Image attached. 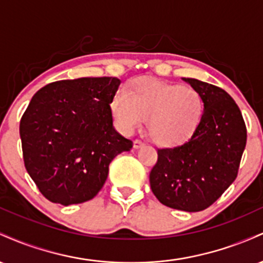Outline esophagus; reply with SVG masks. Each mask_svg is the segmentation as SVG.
Instances as JSON below:
<instances>
[{
	"mask_svg": "<svg viewBox=\"0 0 263 263\" xmlns=\"http://www.w3.org/2000/svg\"><path fill=\"white\" fill-rule=\"evenodd\" d=\"M143 142L142 141H140V140H135L134 141V148L135 149H138V148H141V147H143Z\"/></svg>",
	"mask_w": 263,
	"mask_h": 263,
	"instance_id": "34e87169",
	"label": "esophagus"
}]
</instances>
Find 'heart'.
<instances>
[{"mask_svg":"<svg viewBox=\"0 0 263 263\" xmlns=\"http://www.w3.org/2000/svg\"><path fill=\"white\" fill-rule=\"evenodd\" d=\"M110 111L116 128L134 134L147 119V131L155 143L173 147L189 140L200 125L204 104L190 86L141 78L111 99Z\"/></svg>","mask_w":263,"mask_h":263,"instance_id":"obj_1","label":"heart"}]
</instances>
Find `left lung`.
<instances>
[{
	"label": "left lung",
	"mask_w": 263,
	"mask_h": 263,
	"mask_svg": "<svg viewBox=\"0 0 263 263\" xmlns=\"http://www.w3.org/2000/svg\"><path fill=\"white\" fill-rule=\"evenodd\" d=\"M183 80L200 93L203 119L185 143L157 151L149 183L163 205L194 213L215 203L236 179L247 131L240 108L225 90L192 78Z\"/></svg>",
	"instance_id": "1"
}]
</instances>
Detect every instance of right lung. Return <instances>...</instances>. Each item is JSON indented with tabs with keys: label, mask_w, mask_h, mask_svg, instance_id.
<instances>
[{
	"label": "right lung",
	"mask_w": 263,
	"mask_h": 263,
	"mask_svg": "<svg viewBox=\"0 0 263 263\" xmlns=\"http://www.w3.org/2000/svg\"><path fill=\"white\" fill-rule=\"evenodd\" d=\"M117 78H79L48 84L32 98L20 123L25 167L39 192L64 206L100 192L108 164L132 141L114 127Z\"/></svg>",
	"instance_id": "obj_1"
}]
</instances>
